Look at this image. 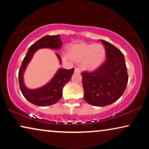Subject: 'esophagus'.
Listing matches in <instances>:
<instances>
[{"instance_id":"34e87169","label":"esophagus","mask_w":149,"mask_h":149,"mask_svg":"<svg viewBox=\"0 0 149 149\" xmlns=\"http://www.w3.org/2000/svg\"><path fill=\"white\" fill-rule=\"evenodd\" d=\"M74 72L75 73H80L81 72V69L79 68H76L74 69Z\"/></svg>"}]
</instances>
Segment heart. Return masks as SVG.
I'll return each instance as SVG.
<instances>
[{
  "label": "heart",
  "mask_w": 149,
  "mask_h": 149,
  "mask_svg": "<svg viewBox=\"0 0 149 149\" xmlns=\"http://www.w3.org/2000/svg\"><path fill=\"white\" fill-rule=\"evenodd\" d=\"M71 56L78 61L85 60L83 67L87 70H95L104 61L106 51L102 45H79L71 52Z\"/></svg>",
  "instance_id": "obj_1"
}]
</instances>
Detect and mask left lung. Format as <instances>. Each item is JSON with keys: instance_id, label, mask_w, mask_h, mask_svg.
Segmentation results:
<instances>
[{"instance_id": "1", "label": "left lung", "mask_w": 149, "mask_h": 149, "mask_svg": "<svg viewBox=\"0 0 149 149\" xmlns=\"http://www.w3.org/2000/svg\"><path fill=\"white\" fill-rule=\"evenodd\" d=\"M100 41L105 47L107 60L96 70L81 74L83 98L95 107H105L117 101L125 91L128 81L123 54L110 42Z\"/></svg>"}]
</instances>
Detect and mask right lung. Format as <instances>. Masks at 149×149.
Returning a JSON list of instances; mask_svg holds the SVG:
<instances>
[{"label": "right lung", "mask_w": 149, "mask_h": 149, "mask_svg": "<svg viewBox=\"0 0 149 149\" xmlns=\"http://www.w3.org/2000/svg\"><path fill=\"white\" fill-rule=\"evenodd\" d=\"M62 45V42L60 40V35H47L32 44L28 49L19 68L18 78L22 94L30 103L38 107H48L57 103L62 97L63 87L71 79L74 68L70 70L59 68L54 77L46 85L39 88L34 89L28 88L24 81V72L36 51L42 48L58 50L60 49ZM56 56L60 64H62L60 56L58 54H56Z\"/></svg>", "instance_id": "obj_1"}]
</instances>
